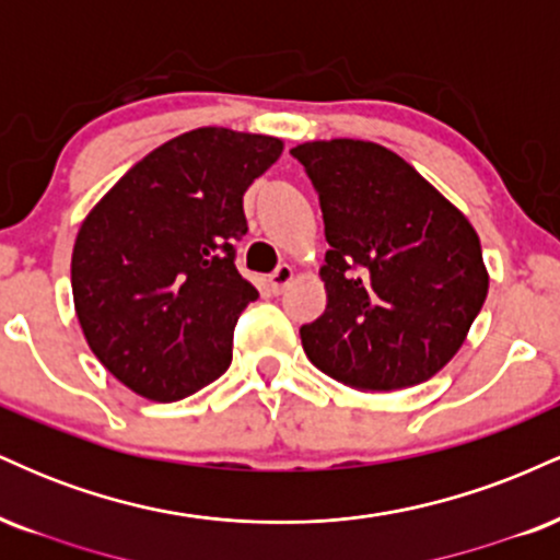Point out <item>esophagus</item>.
<instances>
[{
  "mask_svg": "<svg viewBox=\"0 0 560 560\" xmlns=\"http://www.w3.org/2000/svg\"><path fill=\"white\" fill-rule=\"evenodd\" d=\"M292 276H294L292 266H287V262H284V266H279L271 276H268V287H271L276 294L284 292V287L289 284V281H292Z\"/></svg>",
  "mask_w": 560,
  "mask_h": 560,
  "instance_id": "obj_1",
  "label": "esophagus"
}]
</instances>
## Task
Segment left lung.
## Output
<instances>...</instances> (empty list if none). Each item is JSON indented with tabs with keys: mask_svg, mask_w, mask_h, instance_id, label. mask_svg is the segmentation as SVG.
Returning <instances> with one entry per match:
<instances>
[{
	"mask_svg": "<svg viewBox=\"0 0 560 560\" xmlns=\"http://www.w3.org/2000/svg\"><path fill=\"white\" fill-rule=\"evenodd\" d=\"M318 191L329 242L324 316L300 329L316 369L355 389L432 378L485 305L481 244L468 218L413 165L374 141L292 150Z\"/></svg>",
	"mask_w": 560,
	"mask_h": 560,
	"instance_id": "obj_1",
	"label": "left lung"
}]
</instances>
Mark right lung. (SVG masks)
I'll list each match as a JSON object with an SVG mask.
<instances>
[{
  "label": "right lung",
  "mask_w": 560,
  "mask_h": 560,
  "mask_svg": "<svg viewBox=\"0 0 560 560\" xmlns=\"http://www.w3.org/2000/svg\"><path fill=\"white\" fill-rule=\"evenodd\" d=\"M281 139L195 128L139 160L81 223L70 260L89 347L128 389L173 402L231 365V339L258 289L236 271L242 197Z\"/></svg>",
  "instance_id": "add662e5"
}]
</instances>
